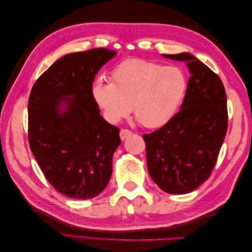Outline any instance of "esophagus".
I'll return each instance as SVG.
<instances>
[{
    "label": "esophagus",
    "instance_id": "obj_1",
    "mask_svg": "<svg viewBox=\"0 0 252 252\" xmlns=\"http://www.w3.org/2000/svg\"><path fill=\"white\" fill-rule=\"evenodd\" d=\"M130 134H131V131L129 130V129L123 128V129H121V131H120V138H121V140H125Z\"/></svg>",
    "mask_w": 252,
    "mask_h": 252
}]
</instances>
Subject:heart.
I'll list each match as a JSON object with an SVG mask.
<instances>
[{
	"label": "heart",
	"instance_id": "b5f03b06",
	"mask_svg": "<svg viewBox=\"0 0 252 252\" xmlns=\"http://www.w3.org/2000/svg\"><path fill=\"white\" fill-rule=\"evenodd\" d=\"M110 82L98 78L91 94L112 123L134 117L147 128L162 127L175 116L184 100L188 81L178 66H163L144 59H128L110 72Z\"/></svg>",
	"mask_w": 252,
	"mask_h": 252
}]
</instances>
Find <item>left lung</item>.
<instances>
[{
    "mask_svg": "<svg viewBox=\"0 0 252 252\" xmlns=\"http://www.w3.org/2000/svg\"><path fill=\"white\" fill-rule=\"evenodd\" d=\"M164 57L185 62L191 77L181 110L143 139L151 179L165 192L184 194L215 168L227 132V97L219 75L192 55Z\"/></svg>",
    "mask_w": 252,
    "mask_h": 252,
    "instance_id": "8db88e82",
    "label": "left lung"
}]
</instances>
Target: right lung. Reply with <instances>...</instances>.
<instances>
[{
	"label": "right lung",
	"instance_id": "obj_1",
	"mask_svg": "<svg viewBox=\"0 0 252 252\" xmlns=\"http://www.w3.org/2000/svg\"><path fill=\"white\" fill-rule=\"evenodd\" d=\"M114 56L106 48L66 55L36 80L29 95L30 149L49 184L72 199L98 195L111 177L120 129L101 117L91 88Z\"/></svg>",
	"mask_w": 252,
	"mask_h": 252
}]
</instances>
